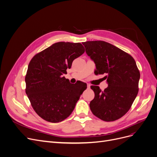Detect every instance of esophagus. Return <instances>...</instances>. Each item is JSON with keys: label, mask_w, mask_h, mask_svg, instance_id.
Returning <instances> with one entry per match:
<instances>
[{"label": "esophagus", "mask_w": 157, "mask_h": 157, "mask_svg": "<svg viewBox=\"0 0 157 157\" xmlns=\"http://www.w3.org/2000/svg\"><path fill=\"white\" fill-rule=\"evenodd\" d=\"M90 86H91V84H90L87 83V89H89V88H90Z\"/></svg>", "instance_id": "obj_1"}]
</instances>
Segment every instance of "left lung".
<instances>
[{
	"mask_svg": "<svg viewBox=\"0 0 157 157\" xmlns=\"http://www.w3.org/2000/svg\"><path fill=\"white\" fill-rule=\"evenodd\" d=\"M82 44L96 64V75L106 74L108 83L103 91L99 86H91L94 98L89 104L90 109L103 121H116L129 110L138 94L140 72L136 63L130 54L107 42Z\"/></svg>",
	"mask_w": 157,
	"mask_h": 157,
	"instance_id": "obj_1",
	"label": "left lung"
}]
</instances>
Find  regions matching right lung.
<instances>
[{
    "mask_svg": "<svg viewBox=\"0 0 157 157\" xmlns=\"http://www.w3.org/2000/svg\"><path fill=\"white\" fill-rule=\"evenodd\" d=\"M80 43L58 42L36 54L25 75V93L39 116L50 123L61 122L73 112L87 88L82 82L70 84L63 77L74 59L82 55Z\"/></svg>",
    "mask_w": 157,
    "mask_h": 157,
    "instance_id": "obj_1",
    "label": "right lung"
}]
</instances>
